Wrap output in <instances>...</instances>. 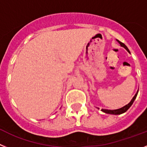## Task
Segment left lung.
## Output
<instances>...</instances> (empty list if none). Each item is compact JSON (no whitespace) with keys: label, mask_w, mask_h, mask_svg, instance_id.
Here are the masks:
<instances>
[{"label":"left lung","mask_w":147,"mask_h":147,"mask_svg":"<svg viewBox=\"0 0 147 147\" xmlns=\"http://www.w3.org/2000/svg\"><path fill=\"white\" fill-rule=\"evenodd\" d=\"M116 41L119 43L120 45L121 46V47H123L125 49H126L127 51L129 53H130V52H129V49L127 48V47L126 45H125L124 43H122V42H121L120 41L117 40L116 39ZM138 90L137 91V92H136V94H135V96H133V99L131 100V101L129 102V103H128L127 105H125L124 107H122V108H119V109H116V110H108V109H102L101 111L102 112H104V113H108V114H113V115H119V114H121V113H124L125 112H126L127 111L128 109H129V108H130V106H131L132 105H133V102H134V100H136V96H137V94H138Z\"/></svg>","instance_id":"8db88e82"}]
</instances>
